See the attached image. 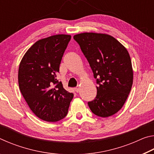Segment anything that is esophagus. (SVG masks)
I'll return each instance as SVG.
<instances>
[{"label":"esophagus","mask_w":154,"mask_h":154,"mask_svg":"<svg viewBox=\"0 0 154 154\" xmlns=\"http://www.w3.org/2000/svg\"><path fill=\"white\" fill-rule=\"evenodd\" d=\"M79 90H80L79 87H77V88H75V92H79Z\"/></svg>","instance_id":"34e87169"}]
</instances>
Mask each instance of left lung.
Segmentation results:
<instances>
[{"label": "left lung", "instance_id": "1", "mask_svg": "<svg viewBox=\"0 0 154 154\" xmlns=\"http://www.w3.org/2000/svg\"><path fill=\"white\" fill-rule=\"evenodd\" d=\"M96 79L97 95L88 106L94 114L107 118L122 109L131 90L133 70L126 48L106 34L75 35Z\"/></svg>", "mask_w": 154, "mask_h": 154}]
</instances>
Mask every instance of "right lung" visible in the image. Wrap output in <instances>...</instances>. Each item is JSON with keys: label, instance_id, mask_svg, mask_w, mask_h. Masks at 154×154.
<instances>
[{"label": "right lung", "instance_id": "1", "mask_svg": "<svg viewBox=\"0 0 154 154\" xmlns=\"http://www.w3.org/2000/svg\"><path fill=\"white\" fill-rule=\"evenodd\" d=\"M71 38V35H56L38 40L20 62V92L31 111L44 121L55 122L65 118L73 98L56 79Z\"/></svg>", "mask_w": 154, "mask_h": 154}]
</instances>
